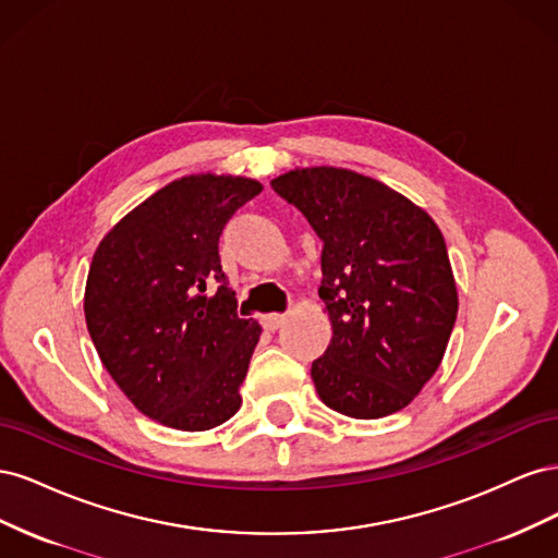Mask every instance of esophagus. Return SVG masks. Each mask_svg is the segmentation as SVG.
Here are the masks:
<instances>
[{
  "label": "esophagus",
  "instance_id": "1",
  "mask_svg": "<svg viewBox=\"0 0 558 558\" xmlns=\"http://www.w3.org/2000/svg\"><path fill=\"white\" fill-rule=\"evenodd\" d=\"M283 320H286L283 314H263L260 324H263L265 330H277V328L283 326Z\"/></svg>",
  "mask_w": 558,
  "mask_h": 558
}]
</instances>
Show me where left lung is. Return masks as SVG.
I'll list each match as a JSON object with an SVG mask.
<instances>
[{"instance_id":"8db88e82","label":"left lung","mask_w":558,"mask_h":558,"mask_svg":"<svg viewBox=\"0 0 558 558\" xmlns=\"http://www.w3.org/2000/svg\"><path fill=\"white\" fill-rule=\"evenodd\" d=\"M272 189L324 242L318 295L332 340L312 363L318 398L353 418L408 408L440 367L459 314L440 228L386 183L342 167H298Z\"/></svg>"}]
</instances>
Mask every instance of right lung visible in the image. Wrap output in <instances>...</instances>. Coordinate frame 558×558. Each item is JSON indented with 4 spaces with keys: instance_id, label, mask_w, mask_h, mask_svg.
Instances as JSON below:
<instances>
[{
    "instance_id": "add662e5",
    "label": "right lung",
    "mask_w": 558,
    "mask_h": 558,
    "mask_svg": "<svg viewBox=\"0 0 558 558\" xmlns=\"http://www.w3.org/2000/svg\"><path fill=\"white\" fill-rule=\"evenodd\" d=\"M263 185L181 177L99 242L86 281L88 332L107 373L148 418L209 430L238 414L260 326L240 318L218 238Z\"/></svg>"
}]
</instances>
